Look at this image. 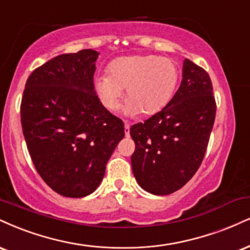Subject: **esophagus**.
<instances>
[{
  "label": "esophagus",
  "mask_w": 250,
  "mask_h": 250,
  "mask_svg": "<svg viewBox=\"0 0 250 250\" xmlns=\"http://www.w3.org/2000/svg\"><path fill=\"white\" fill-rule=\"evenodd\" d=\"M129 129H130V123H128V122H125V135H129Z\"/></svg>",
  "instance_id": "1"
}]
</instances>
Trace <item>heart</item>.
Here are the masks:
<instances>
[{
	"label": "heart",
	"mask_w": 250,
	"mask_h": 250,
	"mask_svg": "<svg viewBox=\"0 0 250 250\" xmlns=\"http://www.w3.org/2000/svg\"><path fill=\"white\" fill-rule=\"evenodd\" d=\"M179 81V68L173 60L159 56L121 57L108 66V73L96 76L94 88L106 109L121 106L125 91L127 112L154 115L169 104Z\"/></svg>",
	"instance_id": "b5f03b06"
}]
</instances>
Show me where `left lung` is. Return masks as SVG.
<instances>
[{
    "label": "left lung",
    "mask_w": 250,
    "mask_h": 250,
    "mask_svg": "<svg viewBox=\"0 0 250 250\" xmlns=\"http://www.w3.org/2000/svg\"><path fill=\"white\" fill-rule=\"evenodd\" d=\"M216 113L211 78L185 59L178 91L161 112L131 125V167L138 185L167 195L190 180L205 157Z\"/></svg>",
    "instance_id": "obj_1"
}]
</instances>
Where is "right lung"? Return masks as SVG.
Masks as SVG:
<instances>
[{
    "label": "right lung",
    "mask_w": 250,
    "mask_h": 250,
    "mask_svg": "<svg viewBox=\"0 0 250 250\" xmlns=\"http://www.w3.org/2000/svg\"><path fill=\"white\" fill-rule=\"evenodd\" d=\"M99 53H66L30 74L21 102L29 154L47 185L70 198L91 194L125 137L122 120L102 106L93 77Z\"/></svg>",
    "instance_id": "right-lung-1"
}]
</instances>
